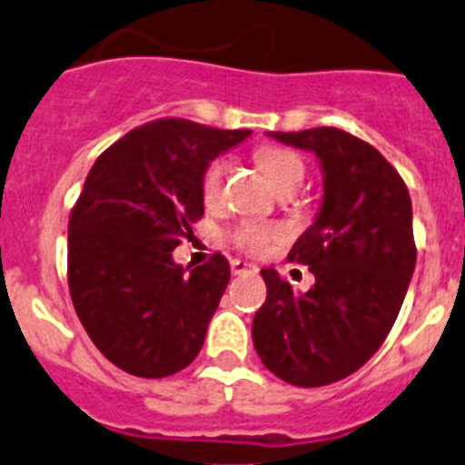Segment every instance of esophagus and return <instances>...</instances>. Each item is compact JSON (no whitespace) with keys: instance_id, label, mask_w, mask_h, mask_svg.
Masks as SVG:
<instances>
[{"instance_id":"obj_1","label":"esophagus","mask_w":465,"mask_h":465,"mask_svg":"<svg viewBox=\"0 0 465 465\" xmlns=\"http://www.w3.org/2000/svg\"><path fill=\"white\" fill-rule=\"evenodd\" d=\"M257 266L250 264V262H243V260H232V273H255Z\"/></svg>"}]
</instances>
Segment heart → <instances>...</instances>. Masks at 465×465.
I'll return each mask as SVG.
<instances>
[{
    "instance_id": "b5f03b06",
    "label": "heart",
    "mask_w": 465,
    "mask_h": 465,
    "mask_svg": "<svg viewBox=\"0 0 465 465\" xmlns=\"http://www.w3.org/2000/svg\"><path fill=\"white\" fill-rule=\"evenodd\" d=\"M257 163L266 177L276 184L281 192H294L304 180V161L300 156L282 147H262L257 149ZM224 177H227V161L215 159L205 165L203 175H201V196L205 205H215L222 199V189H224ZM281 232L272 224H262V222H243L236 232L232 233V241L236 248L250 255H262L269 250L273 241H278Z\"/></svg>"
}]
</instances>
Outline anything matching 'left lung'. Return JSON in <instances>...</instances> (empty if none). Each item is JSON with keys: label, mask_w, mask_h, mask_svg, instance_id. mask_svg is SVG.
I'll return each instance as SVG.
<instances>
[{"label": "left lung", "mask_w": 465, "mask_h": 465, "mask_svg": "<svg viewBox=\"0 0 465 465\" xmlns=\"http://www.w3.org/2000/svg\"><path fill=\"white\" fill-rule=\"evenodd\" d=\"M266 135L318 156L322 201L288 255L316 282L294 292L276 269H262L266 302L252 321V341L282 381L328 386L361 370L398 318L417 264L410 192L372 144L346 131Z\"/></svg>", "instance_id": "1"}]
</instances>
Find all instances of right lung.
Returning a JSON list of instances; mask_svg holds the SVG:
<instances>
[{
    "label": "right lung",
    "mask_w": 465,
    "mask_h": 465,
    "mask_svg": "<svg viewBox=\"0 0 465 465\" xmlns=\"http://www.w3.org/2000/svg\"><path fill=\"white\" fill-rule=\"evenodd\" d=\"M248 135L161 119L93 163L67 227V281L84 330L124 372L171 377L199 355L232 269L213 255L189 272L173 250L203 215L205 165Z\"/></svg>",
    "instance_id": "1"
}]
</instances>
